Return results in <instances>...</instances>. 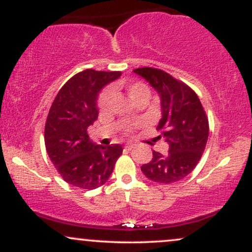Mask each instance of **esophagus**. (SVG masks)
I'll return each instance as SVG.
<instances>
[{
    "instance_id": "esophagus-1",
    "label": "esophagus",
    "mask_w": 252,
    "mask_h": 252,
    "mask_svg": "<svg viewBox=\"0 0 252 252\" xmlns=\"http://www.w3.org/2000/svg\"><path fill=\"white\" fill-rule=\"evenodd\" d=\"M124 148H126V150H131V149L135 148V144H126V146L124 147Z\"/></svg>"
}]
</instances>
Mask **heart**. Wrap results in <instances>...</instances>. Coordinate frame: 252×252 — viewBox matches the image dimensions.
<instances>
[{
  "label": "heart",
  "instance_id": "1",
  "mask_svg": "<svg viewBox=\"0 0 252 252\" xmlns=\"http://www.w3.org/2000/svg\"><path fill=\"white\" fill-rule=\"evenodd\" d=\"M124 86L128 91L129 96L132 98V99L137 100L140 99L141 97H148L149 96V89L146 84L142 82H134L130 84H124V83H118L116 85H112L110 90H105L102 94H100L99 100H98V108L99 110H105L109 106L110 100H111V91H114L117 86ZM131 130V126H126V132H129Z\"/></svg>",
  "mask_w": 252,
  "mask_h": 252
}]
</instances>
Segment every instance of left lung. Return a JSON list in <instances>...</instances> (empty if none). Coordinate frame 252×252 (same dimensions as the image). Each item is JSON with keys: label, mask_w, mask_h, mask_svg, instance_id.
Instances as JSON below:
<instances>
[{"label": "left lung", "mask_w": 252, "mask_h": 252, "mask_svg": "<svg viewBox=\"0 0 252 252\" xmlns=\"http://www.w3.org/2000/svg\"><path fill=\"white\" fill-rule=\"evenodd\" d=\"M134 72L160 94L162 118L156 130L169 146L166 154L153 150L152 161L141 170L158 184H174L192 173L200 161L209 138V118L198 94L187 84L160 68L140 67Z\"/></svg>", "instance_id": "obj_1"}]
</instances>
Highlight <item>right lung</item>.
<instances>
[{
  "label": "right lung",
  "instance_id": "add662e5",
  "mask_svg": "<svg viewBox=\"0 0 252 252\" xmlns=\"http://www.w3.org/2000/svg\"><path fill=\"white\" fill-rule=\"evenodd\" d=\"M120 71L84 70L70 78L54 98L45 126V146L52 163L67 184L94 189L108 181L121 144L109 147L89 140L88 129L98 118L97 96Z\"/></svg>",
  "mask_w": 252,
  "mask_h": 252
}]
</instances>
